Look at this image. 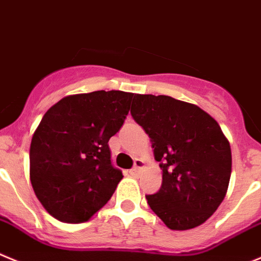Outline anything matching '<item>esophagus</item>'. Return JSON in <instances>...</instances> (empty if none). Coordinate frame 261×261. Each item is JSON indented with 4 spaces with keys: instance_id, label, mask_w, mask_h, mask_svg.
Instances as JSON below:
<instances>
[{
    "instance_id": "1",
    "label": "esophagus",
    "mask_w": 261,
    "mask_h": 261,
    "mask_svg": "<svg viewBox=\"0 0 261 261\" xmlns=\"http://www.w3.org/2000/svg\"><path fill=\"white\" fill-rule=\"evenodd\" d=\"M143 166H144V162H143L142 160H139V158H136V160H135V165H134L133 169L130 170V174L131 175H138L139 172H140V170H142Z\"/></svg>"
}]
</instances>
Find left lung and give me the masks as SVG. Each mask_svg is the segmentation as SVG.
I'll return each instance as SVG.
<instances>
[{
  "label": "left lung",
  "mask_w": 261,
  "mask_h": 261,
  "mask_svg": "<svg viewBox=\"0 0 261 261\" xmlns=\"http://www.w3.org/2000/svg\"><path fill=\"white\" fill-rule=\"evenodd\" d=\"M131 116L150 138L162 186L147 201L170 229L201 225L229 186L232 152L215 119L199 107L166 95L134 96Z\"/></svg>",
  "instance_id": "left-lung-1"
}]
</instances>
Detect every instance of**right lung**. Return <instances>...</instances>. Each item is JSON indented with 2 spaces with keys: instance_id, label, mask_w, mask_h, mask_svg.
Masks as SVG:
<instances>
[{
  "instance_id": "obj_1",
  "label": "right lung",
  "mask_w": 261,
  "mask_h": 261,
  "mask_svg": "<svg viewBox=\"0 0 261 261\" xmlns=\"http://www.w3.org/2000/svg\"><path fill=\"white\" fill-rule=\"evenodd\" d=\"M134 96L117 90L70 95L42 117L32 138L29 175L54 218L86 221L111 199L123 175L112 165L108 142L122 127Z\"/></svg>"
}]
</instances>
